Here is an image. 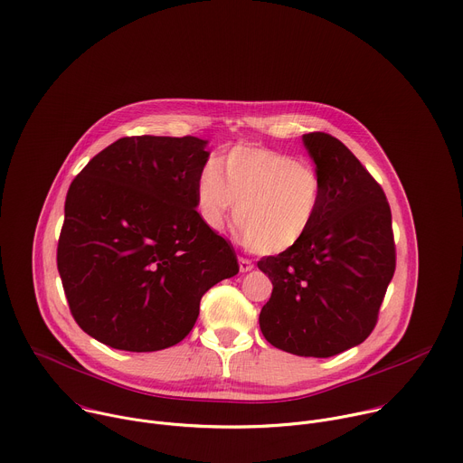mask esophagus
<instances>
[{"label": "esophagus", "instance_id": "obj_1", "mask_svg": "<svg viewBox=\"0 0 463 463\" xmlns=\"http://www.w3.org/2000/svg\"><path fill=\"white\" fill-rule=\"evenodd\" d=\"M238 261H240V271H241V273H247V271H250V269L254 268V263H252L249 258H243V256H241Z\"/></svg>", "mask_w": 463, "mask_h": 463}]
</instances>
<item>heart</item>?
<instances>
[{
  "label": "heart",
  "mask_w": 463,
  "mask_h": 463,
  "mask_svg": "<svg viewBox=\"0 0 463 463\" xmlns=\"http://www.w3.org/2000/svg\"><path fill=\"white\" fill-rule=\"evenodd\" d=\"M197 203L213 229H222L225 214L238 203L234 223L243 245L260 254H275L295 247L315 223L322 181L311 165L282 152L234 146L220 165L209 161L202 168Z\"/></svg>",
  "instance_id": "1"
}]
</instances>
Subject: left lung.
<instances>
[{
	"label": "left lung",
	"instance_id": "8db88e82",
	"mask_svg": "<svg viewBox=\"0 0 463 463\" xmlns=\"http://www.w3.org/2000/svg\"><path fill=\"white\" fill-rule=\"evenodd\" d=\"M322 181V205L291 249L258 260L273 282L260 329L275 348L332 357L361 345L377 324L395 271L392 213L381 184L324 131L304 136Z\"/></svg>",
	"mask_w": 463,
	"mask_h": 463
}]
</instances>
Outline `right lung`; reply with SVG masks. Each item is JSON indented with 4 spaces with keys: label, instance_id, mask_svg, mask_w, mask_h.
I'll use <instances>...</instances> for the list:
<instances>
[{
    "label": "right lung",
    "instance_id": "1",
    "mask_svg": "<svg viewBox=\"0 0 463 463\" xmlns=\"http://www.w3.org/2000/svg\"><path fill=\"white\" fill-rule=\"evenodd\" d=\"M197 137H122L65 195L56 266L77 324L115 350L183 341L202 297L240 271L234 247L195 211L209 159Z\"/></svg>",
    "mask_w": 463,
    "mask_h": 463
}]
</instances>
